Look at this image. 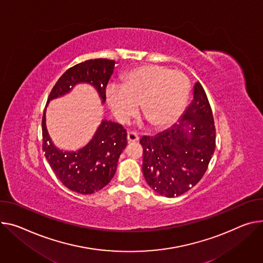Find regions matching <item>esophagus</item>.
<instances>
[{"label": "esophagus", "instance_id": "esophagus-1", "mask_svg": "<svg viewBox=\"0 0 263 263\" xmlns=\"http://www.w3.org/2000/svg\"><path fill=\"white\" fill-rule=\"evenodd\" d=\"M127 139H128V142H136V141H138L139 137H138V135H137L136 133H134V132H128V134H127Z\"/></svg>", "mask_w": 263, "mask_h": 263}]
</instances>
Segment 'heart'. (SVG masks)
I'll list each match as a JSON object with an SVG mask.
<instances>
[{
    "instance_id": "heart-1",
    "label": "heart",
    "mask_w": 263,
    "mask_h": 263,
    "mask_svg": "<svg viewBox=\"0 0 263 263\" xmlns=\"http://www.w3.org/2000/svg\"><path fill=\"white\" fill-rule=\"evenodd\" d=\"M187 78L166 67L146 65L131 70L122 87L110 86L106 91L107 104L119 122H127L137 111L154 129L173 125L187 103Z\"/></svg>"
}]
</instances>
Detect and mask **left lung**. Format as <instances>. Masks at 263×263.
<instances>
[{"label":"left lung","mask_w":263,"mask_h":263,"mask_svg":"<svg viewBox=\"0 0 263 263\" xmlns=\"http://www.w3.org/2000/svg\"><path fill=\"white\" fill-rule=\"evenodd\" d=\"M214 118L206 94L195 83L193 101L178 123L155 136H142V173L148 184L165 197L182 195L205 173L215 151Z\"/></svg>","instance_id":"obj_1"}]
</instances>
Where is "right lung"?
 Returning <instances> with one entry per match:
<instances>
[{"label": "right lung", "instance_id": "1", "mask_svg": "<svg viewBox=\"0 0 263 263\" xmlns=\"http://www.w3.org/2000/svg\"><path fill=\"white\" fill-rule=\"evenodd\" d=\"M115 61L94 59L68 69L52 88L42 119L43 151L51 169L69 190L92 194L102 190L113 178L118 158L127 146V133L122 125L103 119L92 139L77 151L61 150L46 126V109L50 101L68 94L79 84L97 90L102 104L106 102V87L113 73Z\"/></svg>", "mask_w": 263, "mask_h": 263}]
</instances>
